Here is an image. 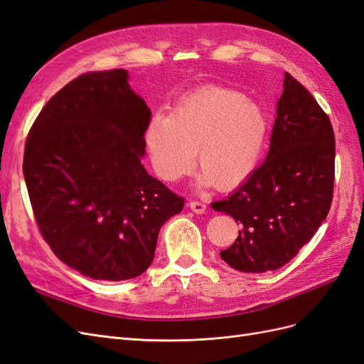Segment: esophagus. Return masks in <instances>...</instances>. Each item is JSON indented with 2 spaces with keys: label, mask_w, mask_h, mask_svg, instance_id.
Returning <instances> with one entry per match:
<instances>
[{
  "label": "esophagus",
  "mask_w": 364,
  "mask_h": 364,
  "mask_svg": "<svg viewBox=\"0 0 364 364\" xmlns=\"http://www.w3.org/2000/svg\"><path fill=\"white\" fill-rule=\"evenodd\" d=\"M188 206H190L191 211L196 213V214H203V213L206 211V205L202 203V202H199V200H191V202L188 203Z\"/></svg>",
  "instance_id": "34e87169"
}]
</instances>
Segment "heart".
<instances>
[{"label": "heart", "instance_id": "b5f03b06", "mask_svg": "<svg viewBox=\"0 0 364 364\" xmlns=\"http://www.w3.org/2000/svg\"><path fill=\"white\" fill-rule=\"evenodd\" d=\"M269 132L259 105L220 86H205L183 97L170 117H155L146 141L153 170L176 182L194 167L200 185L232 190L257 168Z\"/></svg>", "mask_w": 364, "mask_h": 364}]
</instances>
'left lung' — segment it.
I'll list each match as a JSON object with an SVG mask.
<instances>
[{
    "label": "left lung",
    "mask_w": 364,
    "mask_h": 364,
    "mask_svg": "<svg viewBox=\"0 0 364 364\" xmlns=\"http://www.w3.org/2000/svg\"><path fill=\"white\" fill-rule=\"evenodd\" d=\"M334 161L331 121L285 73L266 161L228 199L211 203L241 225L222 259L240 272L264 273L294 258L331 208Z\"/></svg>",
    "instance_id": "left-lung-1"
}]
</instances>
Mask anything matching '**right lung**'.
Listing matches in <instances>:
<instances>
[{
    "mask_svg": "<svg viewBox=\"0 0 364 364\" xmlns=\"http://www.w3.org/2000/svg\"><path fill=\"white\" fill-rule=\"evenodd\" d=\"M126 70L86 73L42 107L24 179L43 240L85 277L124 281L155 258L161 226L185 199L142 167L151 112Z\"/></svg>",
    "mask_w": 364,
    "mask_h": 364,
    "instance_id": "right-lung-1",
    "label": "right lung"
}]
</instances>
